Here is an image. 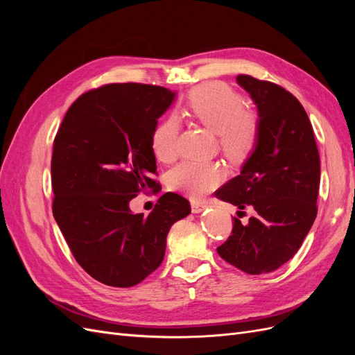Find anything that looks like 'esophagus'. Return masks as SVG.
Segmentation results:
<instances>
[{
	"label": "esophagus",
	"instance_id": "obj_1",
	"mask_svg": "<svg viewBox=\"0 0 355 355\" xmlns=\"http://www.w3.org/2000/svg\"><path fill=\"white\" fill-rule=\"evenodd\" d=\"M191 209H192V213H201L204 209H206V204L200 201H191Z\"/></svg>",
	"mask_w": 355,
	"mask_h": 355
}]
</instances>
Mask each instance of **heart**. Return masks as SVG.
Wrapping results in <instances>:
<instances>
[{
    "instance_id": "b5f03b06",
    "label": "heart",
    "mask_w": 355,
    "mask_h": 355,
    "mask_svg": "<svg viewBox=\"0 0 355 355\" xmlns=\"http://www.w3.org/2000/svg\"><path fill=\"white\" fill-rule=\"evenodd\" d=\"M241 96L227 84L207 83L192 89L187 98V111L209 130L218 133L220 151L232 163H240L253 151L257 141L254 115L243 111ZM179 123L175 116L159 121L153 132L151 146L158 161L168 163L176 157ZM222 180L220 168L213 163H182L170 171L168 187L200 198Z\"/></svg>"
}]
</instances>
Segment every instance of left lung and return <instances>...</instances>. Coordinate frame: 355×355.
Segmentation results:
<instances>
[{"mask_svg": "<svg viewBox=\"0 0 355 355\" xmlns=\"http://www.w3.org/2000/svg\"><path fill=\"white\" fill-rule=\"evenodd\" d=\"M257 110V141L239 176L216 197L252 207L247 223L234 218L230 239L218 247L222 259L257 275L292 259L317 216L320 155L304 106L280 85L239 75Z\"/></svg>", "mask_w": 355, "mask_h": 355, "instance_id": "8db88e82", "label": "left lung"}]
</instances>
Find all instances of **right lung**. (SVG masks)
<instances>
[{
    "mask_svg": "<svg viewBox=\"0 0 355 355\" xmlns=\"http://www.w3.org/2000/svg\"><path fill=\"white\" fill-rule=\"evenodd\" d=\"M175 98L158 85H103L71 105L55 137L53 216L83 270L106 286L132 287L154 272L171 225L191 213L175 192L148 218L128 206L158 185L151 137Z\"/></svg>",
    "mask_w": 355,
    "mask_h": 355,
    "instance_id": "obj_1",
    "label": "right lung"
}]
</instances>
